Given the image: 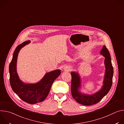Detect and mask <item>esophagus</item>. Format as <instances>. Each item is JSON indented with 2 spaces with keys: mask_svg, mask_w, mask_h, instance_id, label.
I'll return each mask as SVG.
<instances>
[{
  "mask_svg": "<svg viewBox=\"0 0 124 124\" xmlns=\"http://www.w3.org/2000/svg\"><path fill=\"white\" fill-rule=\"evenodd\" d=\"M71 68L70 66H65L64 67V70H66V71H70L71 70Z\"/></svg>",
  "mask_w": 124,
  "mask_h": 124,
  "instance_id": "1",
  "label": "esophagus"
}]
</instances>
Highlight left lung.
I'll return each mask as SVG.
<instances>
[{"instance_id": "1", "label": "left lung", "mask_w": 124, "mask_h": 124, "mask_svg": "<svg viewBox=\"0 0 124 124\" xmlns=\"http://www.w3.org/2000/svg\"><path fill=\"white\" fill-rule=\"evenodd\" d=\"M101 54L105 57V74L103 81V86L101 90L93 95H84L78 91L80 86V79L78 74L74 72L71 73V92L73 99L78 103L84 105H92L98 103L110 90L112 85L113 67L111 63L110 55L108 50L103 45L101 51Z\"/></svg>"}]
</instances>
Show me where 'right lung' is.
I'll return each mask as SVG.
<instances>
[{
	"instance_id": "right-lung-1",
	"label": "right lung",
	"mask_w": 124,
	"mask_h": 124,
	"mask_svg": "<svg viewBox=\"0 0 124 124\" xmlns=\"http://www.w3.org/2000/svg\"><path fill=\"white\" fill-rule=\"evenodd\" d=\"M31 42L27 41L18 45L13 54L9 64L10 83L13 91L23 101L29 104H36L43 101L47 97L54 81L61 74L60 70L46 73L43 78L34 84H24L19 78L16 71L18 54L20 49Z\"/></svg>"
}]
</instances>
